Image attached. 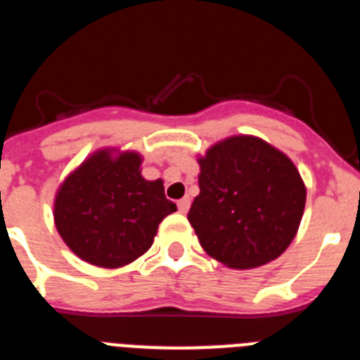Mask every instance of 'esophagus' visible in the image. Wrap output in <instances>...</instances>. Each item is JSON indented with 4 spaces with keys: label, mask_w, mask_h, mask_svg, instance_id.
<instances>
[{
    "label": "esophagus",
    "mask_w": 360,
    "mask_h": 360,
    "mask_svg": "<svg viewBox=\"0 0 360 360\" xmlns=\"http://www.w3.org/2000/svg\"><path fill=\"white\" fill-rule=\"evenodd\" d=\"M176 205H178V211H180V213H187V210H189V205H191V200H189V196H184L182 200L176 202Z\"/></svg>",
    "instance_id": "obj_1"
}]
</instances>
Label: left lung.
Here are the masks:
<instances>
[{"label":"left lung","instance_id":"left-lung-1","mask_svg":"<svg viewBox=\"0 0 360 360\" xmlns=\"http://www.w3.org/2000/svg\"><path fill=\"white\" fill-rule=\"evenodd\" d=\"M198 164L200 195L187 218L205 253L235 269L259 268L284 253L306 204L293 162L260 138L233 136Z\"/></svg>","mask_w":360,"mask_h":360}]
</instances>
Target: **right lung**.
<instances>
[{"label":"right lung","mask_w":360,"mask_h":360,"mask_svg":"<svg viewBox=\"0 0 360 360\" xmlns=\"http://www.w3.org/2000/svg\"><path fill=\"white\" fill-rule=\"evenodd\" d=\"M142 158L98 150L61 184L54 202L58 233L79 259L120 268L153 244L158 224L176 211L162 180L140 174Z\"/></svg>","instance_id":"obj_1"}]
</instances>
